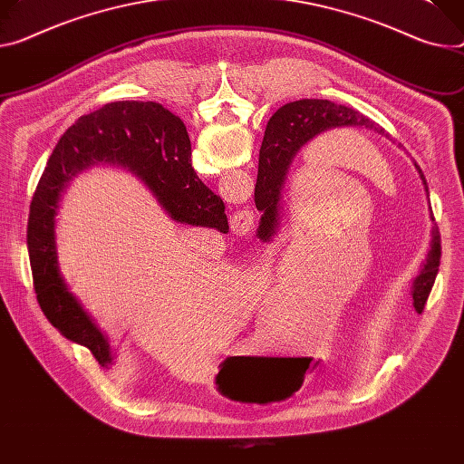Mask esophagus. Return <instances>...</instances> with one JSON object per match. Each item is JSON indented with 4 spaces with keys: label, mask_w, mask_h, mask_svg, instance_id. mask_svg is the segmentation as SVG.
Listing matches in <instances>:
<instances>
[{
    "label": "esophagus",
    "mask_w": 464,
    "mask_h": 464,
    "mask_svg": "<svg viewBox=\"0 0 464 464\" xmlns=\"http://www.w3.org/2000/svg\"><path fill=\"white\" fill-rule=\"evenodd\" d=\"M254 213L251 210H237V213L231 217V229L238 237H247L254 229Z\"/></svg>",
    "instance_id": "34e87169"
}]
</instances>
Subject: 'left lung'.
I'll return each instance as SVG.
<instances>
[{
  "instance_id": "obj_1",
  "label": "left lung",
  "mask_w": 464,
  "mask_h": 464,
  "mask_svg": "<svg viewBox=\"0 0 464 464\" xmlns=\"http://www.w3.org/2000/svg\"><path fill=\"white\" fill-rule=\"evenodd\" d=\"M343 125H355V128H370V130L375 128L373 121H370L359 111L346 105H336L334 102H327V100L292 102L283 105L270 118L265 142L261 148L266 153H265V160L259 164L257 183H256V205L263 213L261 217L263 238L266 235L270 237L274 227L277 226V213H279L277 205L281 198V188L294 155H296L298 150L309 140H313L316 135L333 128H343ZM418 172L422 176V181L428 190L426 178L420 168ZM431 220L435 222L433 213H431ZM431 235L433 238H431V251H430L428 263L424 265V270L416 277L414 288H412L414 309L418 313L424 311V305L428 302V296L440 265V233L437 226L433 227Z\"/></svg>"
}]
</instances>
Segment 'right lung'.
<instances>
[{
    "label": "right lung",
    "mask_w": 464,
    "mask_h": 464,
    "mask_svg": "<svg viewBox=\"0 0 464 464\" xmlns=\"http://www.w3.org/2000/svg\"><path fill=\"white\" fill-rule=\"evenodd\" d=\"M192 150L179 116L155 102H114L81 116L55 144L34 190L27 220V251L38 305L68 341L85 346L105 366V334L68 292L57 266L53 217L63 185L94 162L128 166L146 181L174 220L227 233L224 201L192 168Z\"/></svg>",
    "instance_id": "right-lung-1"
}]
</instances>
